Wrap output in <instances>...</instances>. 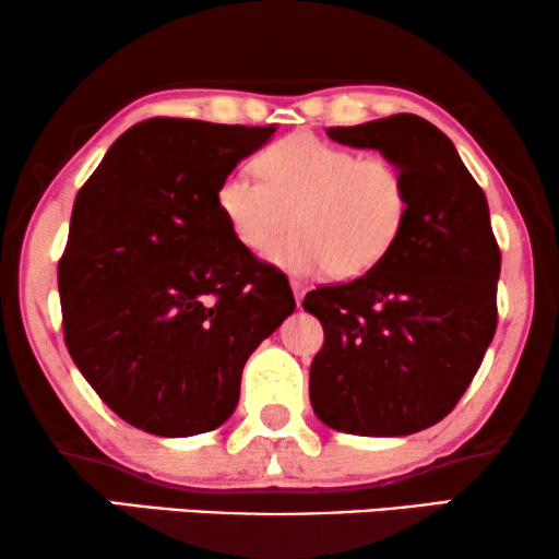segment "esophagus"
<instances>
[{"label":"esophagus","instance_id":"esophagus-1","mask_svg":"<svg viewBox=\"0 0 559 559\" xmlns=\"http://www.w3.org/2000/svg\"><path fill=\"white\" fill-rule=\"evenodd\" d=\"M289 285H293V293H295V302H297V308H302V300H305V293H308V287H305L300 280H293V282H289Z\"/></svg>","mask_w":559,"mask_h":559}]
</instances>
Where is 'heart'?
<instances>
[{
  "mask_svg": "<svg viewBox=\"0 0 559 559\" xmlns=\"http://www.w3.org/2000/svg\"><path fill=\"white\" fill-rule=\"evenodd\" d=\"M259 180L228 173L216 201L234 239L262 254L289 223L296 234L272 249L282 270L358 277L400 239L409 213L407 175L392 157L300 132L282 136L254 159Z\"/></svg>",
  "mask_w": 559,
  "mask_h": 559,
  "instance_id": "obj_1",
  "label": "heart"
}]
</instances>
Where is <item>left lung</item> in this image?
Wrapping results in <instances>:
<instances>
[{
	"mask_svg": "<svg viewBox=\"0 0 559 559\" xmlns=\"http://www.w3.org/2000/svg\"><path fill=\"white\" fill-rule=\"evenodd\" d=\"M328 136L392 157L407 175L409 213L377 266L305 295L325 331L310 366L312 409L350 435L419 432L453 412L499 323L501 251L486 195L453 142L415 114Z\"/></svg>",
	"mask_w": 559,
	"mask_h": 559,
	"instance_id": "1",
	"label": "left lung"
}]
</instances>
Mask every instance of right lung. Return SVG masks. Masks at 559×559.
I'll return each mask as SVG.
<instances>
[{
  "label": "right lung",
  "instance_id": "right-lung-1",
  "mask_svg": "<svg viewBox=\"0 0 559 559\" xmlns=\"http://www.w3.org/2000/svg\"><path fill=\"white\" fill-rule=\"evenodd\" d=\"M272 134L144 119L75 195L58 262L68 354L144 432L188 438L226 423L247 358L295 310L285 274L234 239L216 201Z\"/></svg>",
  "mask_w": 559,
  "mask_h": 559
}]
</instances>
